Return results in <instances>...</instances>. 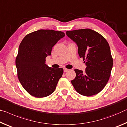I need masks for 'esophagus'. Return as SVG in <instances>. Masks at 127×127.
<instances>
[{"instance_id": "34e87169", "label": "esophagus", "mask_w": 127, "mask_h": 127, "mask_svg": "<svg viewBox=\"0 0 127 127\" xmlns=\"http://www.w3.org/2000/svg\"><path fill=\"white\" fill-rule=\"evenodd\" d=\"M67 71H68V69H67V68H64V72H67Z\"/></svg>"}]
</instances>
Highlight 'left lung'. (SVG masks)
<instances>
[{
  "label": "left lung",
  "instance_id": "8db88e82",
  "mask_svg": "<svg viewBox=\"0 0 127 127\" xmlns=\"http://www.w3.org/2000/svg\"><path fill=\"white\" fill-rule=\"evenodd\" d=\"M66 35L78 48L80 58L84 60L86 71L75 69L76 77L71 81L76 92L85 96L102 90L110 76L113 60L106 40L89 29L67 31Z\"/></svg>",
  "mask_w": 127,
  "mask_h": 127
}]
</instances>
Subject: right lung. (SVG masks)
Masks as SVG:
<instances>
[{"instance_id": "1", "label": "right lung", "mask_w": 127, "mask_h": 127, "mask_svg": "<svg viewBox=\"0 0 127 127\" xmlns=\"http://www.w3.org/2000/svg\"><path fill=\"white\" fill-rule=\"evenodd\" d=\"M65 33L52 30H39L27 35L18 48L16 66L18 78L24 88L35 97L51 95L62 77L64 70L45 64L52 47L65 36Z\"/></svg>"}]
</instances>
